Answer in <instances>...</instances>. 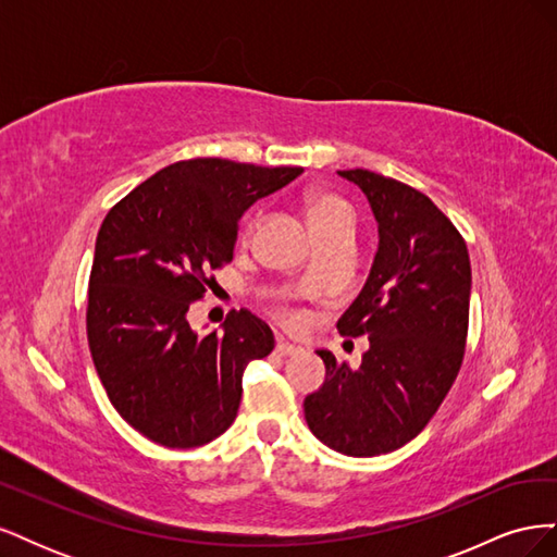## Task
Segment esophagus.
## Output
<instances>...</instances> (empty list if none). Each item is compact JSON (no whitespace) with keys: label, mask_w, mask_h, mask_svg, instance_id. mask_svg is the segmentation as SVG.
Here are the masks:
<instances>
[{"label":"esophagus","mask_w":557,"mask_h":557,"mask_svg":"<svg viewBox=\"0 0 557 557\" xmlns=\"http://www.w3.org/2000/svg\"><path fill=\"white\" fill-rule=\"evenodd\" d=\"M301 350H305V348L295 346V344L285 342V339H278V342H276V352H278V356H285V358H288V356H299Z\"/></svg>","instance_id":"esophagus-1"}]
</instances>
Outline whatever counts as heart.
<instances>
[{
    "label": "heart",
    "mask_w": 557,
    "mask_h": 557,
    "mask_svg": "<svg viewBox=\"0 0 557 557\" xmlns=\"http://www.w3.org/2000/svg\"><path fill=\"white\" fill-rule=\"evenodd\" d=\"M342 215H350V211L339 197H334L330 193H315V195L309 197V223H311V227L330 223V221H334V218H342ZM258 223H260V215H250L246 225H244V237H250L252 230L258 227ZM283 318L290 320V323H295L297 313L283 311Z\"/></svg>",
    "instance_id": "obj_1"
}]
</instances>
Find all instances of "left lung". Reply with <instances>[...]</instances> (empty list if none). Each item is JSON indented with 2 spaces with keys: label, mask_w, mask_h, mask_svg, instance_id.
Returning <instances> with one entry per match:
<instances>
[{
  "label": "left lung",
  "mask_w": 557,
  "mask_h": 557,
  "mask_svg": "<svg viewBox=\"0 0 557 557\" xmlns=\"http://www.w3.org/2000/svg\"><path fill=\"white\" fill-rule=\"evenodd\" d=\"M336 174L358 185L379 223L374 264L336 323L344 336L364 334L369 350L358 369L318 350L325 383L307 395L305 418L332 450L372 458L423 432L458 376L471 267L460 232L428 195L369 170Z\"/></svg>",
  "instance_id": "8db88e82"
}]
</instances>
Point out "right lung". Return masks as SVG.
Segmentation results:
<instances>
[{
	"instance_id": "right-lung-1",
	"label": "right lung",
	"mask_w": 557,
	"mask_h": 557,
	"mask_svg": "<svg viewBox=\"0 0 557 557\" xmlns=\"http://www.w3.org/2000/svg\"><path fill=\"white\" fill-rule=\"evenodd\" d=\"M301 166L195 158L164 166L107 213L88 288V344L115 411L146 440L195 448L237 418L250 360L274 334L232 311L223 334L199 336L188 309L232 262L242 215L295 181Z\"/></svg>"
}]
</instances>
